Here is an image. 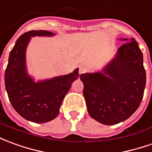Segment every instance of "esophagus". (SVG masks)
Segmentation results:
<instances>
[{
    "mask_svg": "<svg viewBox=\"0 0 152 152\" xmlns=\"http://www.w3.org/2000/svg\"><path fill=\"white\" fill-rule=\"evenodd\" d=\"M86 71H87V68H86V66H84V65H81V66H79V70H78L79 74H84Z\"/></svg>",
    "mask_w": 152,
    "mask_h": 152,
    "instance_id": "esophagus-1",
    "label": "esophagus"
}]
</instances>
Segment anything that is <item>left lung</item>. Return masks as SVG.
Here are the masks:
<instances>
[{"mask_svg": "<svg viewBox=\"0 0 152 152\" xmlns=\"http://www.w3.org/2000/svg\"><path fill=\"white\" fill-rule=\"evenodd\" d=\"M118 49L102 72L80 75L88 114L105 125L124 121L137 110L146 86V71L138 43L132 38Z\"/></svg>", "mask_w": 152, "mask_h": 152, "instance_id": "left-lung-1", "label": "left lung"}]
</instances>
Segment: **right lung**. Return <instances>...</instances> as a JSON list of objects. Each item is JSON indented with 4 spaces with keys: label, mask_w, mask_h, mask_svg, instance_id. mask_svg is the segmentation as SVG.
<instances>
[{
    "label": "right lung",
    "mask_w": 152,
    "mask_h": 152,
    "mask_svg": "<svg viewBox=\"0 0 152 152\" xmlns=\"http://www.w3.org/2000/svg\"><path fill=\"white\" fill-rule=\"evenodd\" d=\"M53 35L46 30L21 35L10 53L5 73V89L13 108L23 118L37 124L49 122L58 115L63 99L79 76L76 69L66 75L36 83L28 74L25 53L31 37Z\"/></svg>",
    "instance_id": "add662e5"
}]
</instances>
